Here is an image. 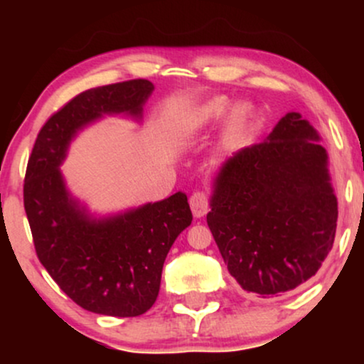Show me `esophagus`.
<instances>
[{
	"instance_id": "34e87169",
	"label": "esophagus",
	"mask_w": 364,
	"mask_h": 364,
	"mask_svg": "<svg viewBox=\"0 0 364 364\" xmlns=\"http://www.w3.org/2000/svg\"><path fill=\"white\" fill-rule=\"evenodd\" d=\"M190 207L196 219L205 215L208 212V207H210V198H208L207 191L196 190L195 193L190 196Z\"/></svg>"
}]
</instances>
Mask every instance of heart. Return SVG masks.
I'll return each instance as SVG.
<instances>
[{"mask_svg": "<svg viewBox=\"0 0 364 364\" xmlns=\"http://www.w3.org/2000/svg\"><path fill=\"white\" fill-rule=\"evenodd\" d=\"M229 107H231V102L225 97H214L210 101L202 104L198 109H195L188 118L186 124L190 128H200L205 127V124H210L212 121H217L219 118L228 112ZM253 119V109L248 106V104H237L231 109L228 114V119H225L224 127V139L228 141H235L240 139L241 135L246 132V128L250 127Z\"/></svg>", "mask_w": 364, "mask_h": 364, "instance_id": "obj_1", "label": "heart"}]
</instances>
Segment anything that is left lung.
<instances>
[{
  "label": "left lung",
  "mask_w": 364,
  "mask_h": 364,
  "mask_svg": "<svg viewBox=\"0 0 364 364\" xmlns=\"http://www.w3.org/2000/svg\"><path fill=\"white\" fill-rule=\"evenodd\" d=\"M210 207L208 228L245 291L281 296L311 279L337 228L328 157L315 128L287 112L267 140L224 162Z\"/></svg>",
  "instance_id": "left-lung-1"
}]
</instances>
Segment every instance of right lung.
Returning <instances> with one entry per match:
<instances>
[{
  "instance_id": "add662e5",
  "label": "right lung",
  "mask_w": 364,
  "mask_h": 364,
  "mask_svg": "<svg viewBox=\"0 0 364 364\" xmlns=\"http://www.w3.org/2000/svg\"><path fill=\"white\" fill-rule=\"evenodd\" d=\"M154 85L144 78L85 90L44 123L28 157L23 207L44 269L83 310L139 316L152 308L171 246L191 224L186 193L92 219L66 191L60 166L75 133L104 114L140 118Z\"/></svg>"
}]
</instances>
